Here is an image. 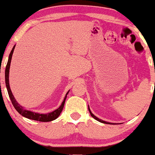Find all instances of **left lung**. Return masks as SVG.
Segmentation results:
<instances>
[{
	"label": "left lung",
	"mask_w": 155,
	"mask_h": 155,
	"mask_svg": "<svg viewBox=\"0 0 155 155\" xmlns=\"http://www.w3.org/2000/svg\"><path fill=\"white\" fill-rule=\"evenodd\" d=\"M88 109H89V111H90V115H91V116H92V117H93L94 119H95L96 120H97V121H98V122H102V123H105V124H111V122H106V121H104V120H101V119L97 118V117H95V115H94L92 113L91 111H90V107H89V106H88Z\"/></svg>",
	"instance_id": "left-lung-1"
}]
</instances>
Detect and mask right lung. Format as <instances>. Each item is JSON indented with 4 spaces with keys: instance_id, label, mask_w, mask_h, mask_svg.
<instances>
[{
    "instance_id": "1",
    "label": "right lung",
    "mask_w": 155,
    "mask_h": 155,
    "mask_svg": "<svg viewBox=\"0 0 155 155\" xmlns=\"http://www.w3.org/2000/svg\"><path fill=\"white\" fill-rule=\"evenodd\" d=\"M15 46L16 45L14 46V47L12 48V50L11 51L9 57H8V63H7V65L6 67V71H5V81H6V86L7 88V91H8V95H9L11 101H12L14 107L15 108V109L17 110V111H18L22 116H23L24 117H26V118L28 119H30V120L39 121V122H50V121L56 120V119L59 117V115L60 114V113H61V111H63L65 99H66L68 93L70 90H68V92L66 93V95L65 96V98H64L63 103H62V104L60 105V107L58 108V109L54 110V111L50 112V113H48V114H38L31 111H28V110L27 109H25L21 105H19L18 103L17 102V101H16L15 97H14L13 94H12V90H11L10 89L9 80H8V77H9V68H10V65H11V60H12V54H13L14 49H15Z\"/></svg>"
}]
</instances>
